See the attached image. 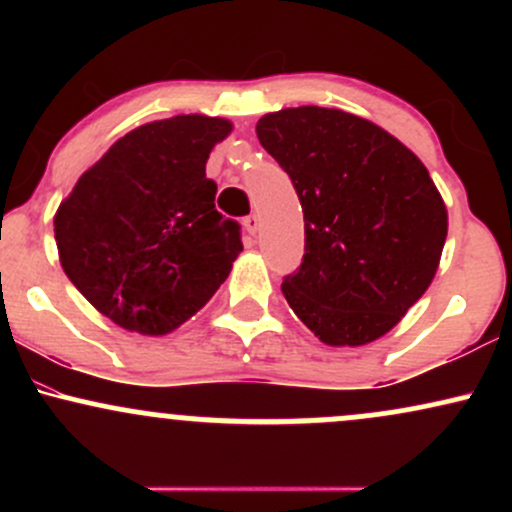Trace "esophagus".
Here are the masks:
<instances>
[{"label": "esophagus", "mask_w": 512, "mask_h": 512, "mask_svg": "<svg viewBox=\"0 0 512 512\" xmlns=\"http://www.w3.org/2000/svg\"><path fill=\"white\" fill-rule=\"evenodd\" d=\"M243 226H245V231L250 233V236H255V233H257V228H260V219H257L255 214L245 216V219H243Z\"/></svg>", "instance_id": "esophagus-1"}]
</instances>
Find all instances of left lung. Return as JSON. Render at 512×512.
Returning a JSON list of instances; mask_svg holds the SVG:
<instances>
[{
    "label": "left lung",
    "mask_w": 512,
    "mask_h": 512,
    "mask_svg": "<svg viewBox=\"0 0 512 512\" xmlns=\"http://www.w3.org/2000/svg\"><path fill=\"white\" fill-rule=\"evenodd\" d=\"M257 139L301 199L305 255L286 301L320 342L363 346L424 296L448 236V211L424 163L363 117L286 108Z\"/></svg>",
    "instance_id": "left-lung-1"
}]
</instances>
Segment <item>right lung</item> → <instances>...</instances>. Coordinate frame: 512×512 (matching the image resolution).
Instances as JSON below:
<instances>
[{
	"label": "right lung",
	"instance_id": "add662e5",
	"mask_svg": "<svg viewBox=\"0 0 512 512\" xmlns=\"http://www.w3.org/2000/svg\"><path fill=\"white\" fill-rule=\"evenodd\" d=\"M231 129L207 115L132 129L57 209L64 274L115 325L168 334L226 281L243 243L238 221L214 207L207 158Z\"/></svg>",
	"mask_w": 512,
	"mask_h": 512
}]
</instances>
